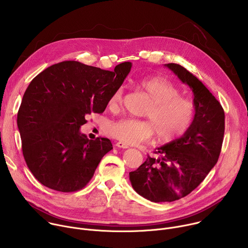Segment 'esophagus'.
Segmentation results:
<instances>
[{"label": "esophagus", "instance_id": "34e87169", "mask_svg": "<svg viewBox=\"0 0 248 248\" xmlns=\"http://www.w3.org/2000/svg\"><path fill=\"white\" fill-rule=\"evenodd\" d=\"M115 145H116L117 147H119V148H124V149L128 148V145L125 144V143H124V142H122V141H118V142H116Z\"/></svg>", "mask_w": 248, "mask_h": 248}]
</instances>
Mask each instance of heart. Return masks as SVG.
I'll return each mask as SVG.
<instances>
[{
	"instance_id": "obj_1",
	"label": "heart",
	"mask_w": 248,
	"mask_h": 248,
	"mask_svg": "<svg viewBox=\"0 0 248 248\" xmlns=\"http://www.w3.org/2000/svg\"><path fill=\"white\" fill-rule=\"evenodd\" d=\"M137 86L150 99L145 111L149 121L123 118L107 127L108 133L126 144H137L153 134L159 142H170L182 136L191 125L195 116L192 100L181 96L180 89L172 82L158 77L137 80ZM123 89H117L109 100L110 107L118 108Z\"/></svg>"
}]
</instances>
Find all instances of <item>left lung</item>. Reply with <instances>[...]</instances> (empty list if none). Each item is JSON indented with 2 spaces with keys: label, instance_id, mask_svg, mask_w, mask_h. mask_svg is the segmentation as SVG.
Listing matches in <instances>:
<instances>
[{
  "label": "left lung",
  "instance_id": "obj_1",
  "mask_svg": "<svg viewBox=\"0 0 248 248\" xmlns=\"http://www.w3.org/2000/svg\"><path fill=\"white\" fill-rule=\"evenodd\" d=\"M194 95L195 116L179 139L157 148L129 172L134 190L152 202H171L193 191L218 162L225 133V112L219 101L187 69L165 64Z\"/></svg>",
  "mask_w": 248,
  "mask_h": 248
}]
</instances>
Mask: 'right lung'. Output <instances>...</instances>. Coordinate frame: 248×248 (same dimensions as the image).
I'll use <instances>...</instances> for the list:
<instances>
[{"instance_id": "1", "label": "right lung", "mask_w": 248, "mask_h": 248, "mask_svg": "<svg viewBox=\"0 0 248 248\" xmlns=\"http://www.w3.org/2000/svg\"><path fill=\"white\" fill-rule=\"evenodd\" d=\"M130 68L129 62L110 72L64 61L32 79L17 113V125L24 160L39 183L74 192L90 182L113 145L108 138L88 139L79 128L87 123L86 116L105 111Z\"/></svg>"}]
</instances>
